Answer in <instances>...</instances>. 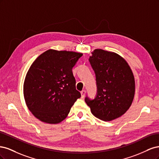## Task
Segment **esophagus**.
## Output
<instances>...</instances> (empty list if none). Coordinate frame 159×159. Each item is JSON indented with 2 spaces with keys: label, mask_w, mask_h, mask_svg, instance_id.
<instances>
[{
  "label": "esophagus",
  "mask_w": 159,
  "mask_h": 159,
  "mask_svg": "<svg viewBox=\"0 0 159 159\" xmlns=\"http://www.w3.org/2000/svg\"><path fill=\"white\" fill-rule=\"evenodd\" d=\"M85 93H86L85 90H82V91H81V98H84Z\"/></svg>",
  "instance_id": "obj_1"
}]
</instances>
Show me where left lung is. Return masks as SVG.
<instances>
[{"instance_id": "left-lung-1", "label": "left lung", "mask_w": 159, "mask_h": 159, "mask_svg": "<svg viewBox=\"0 0 159 159\" xmlns=\"http://www.w3.org/2000/svg\"><path fill=\"white\" fill-rule=\"evenodd\" d=\"M89 61L95 73L98 94L85 101L95 117L112 121L125 113L135 92L133 71L123 57L115 52L95 49Z\"/></svg>"}]
</instances>
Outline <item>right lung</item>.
<instances>
[{"mask_svg": "<svg viewBox=\"0 0 159 159\" xmlns=\"http://www.w3.org/2000/svg\"><path fill=\"white\" fill-rule=\"evenodd\" d=\"M82 56V53L50 49L33 61L25 77L23 93L27 107L40 121L61 123L81 97L75 89L72 68Z\"/></svg>", "mask_w": 159, "mask_h": 159, "instance_id": "obj_1", "label": "right lung"}]
</instances>
